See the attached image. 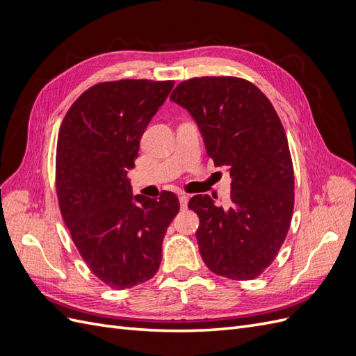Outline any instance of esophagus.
Returning <instances> with one entry per match:
<instances>
[{
  "label": "esophagus",
  "instance_id": "obj_1",
  "mask_svg": "<svg viewBox=\"0 0 356 356\" xmlns=\"http://www.w3.org/2000/svg\"><path fill=\"white\" fill-rule=\"evenodd\" d=\"M190 196L186 195V193H181L179 195V204H181V209H186L187 208V203H188Z\"/></svg>",
  "mask_w": 356,
  "mask_h": 356
}]
</instances>
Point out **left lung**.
<instances>
[{
  "label": "left lung",
  "instance_id": "8db88e82",
  "mask_svg": "<svg viewBox=\"0 0 356 356\" xmlns=\"http://www.w3.org/2000/svg\"><path fill=\"white\" fill-rule=\"evenodd\" d=\"M195 118L215 166H227L232 207L193 196L196 238L211 272L251 281L273 263L294 209V168L288 139L267 96L238 77H196L170 95Z\"/></svg>",
  "mask_w": 356,
  "mask_h": 356
}]
</instances>
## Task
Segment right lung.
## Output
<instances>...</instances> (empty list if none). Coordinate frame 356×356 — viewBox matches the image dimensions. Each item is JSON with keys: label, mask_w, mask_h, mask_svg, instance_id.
Returning <instances> with one entry per match:
<instances>
[{"label": "right lung", "mask_w": 356, "mask_h": 356, "mask_svg": "<svg viewBox=\"0 0 356 356\" xmlns=\"http://www.w3.org/2000/svg\"><path fill=\"white\" fill-rule=\"evenodd\" d=\"M175 81L118 80L92 86L65 114L56 145V193L72 242L106 286L152 279L178 197L132 196L127 170L139 141Z\"/></svg>", "instance_id": "right-lung-1"}]
</instances>
